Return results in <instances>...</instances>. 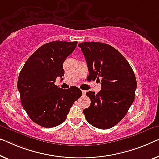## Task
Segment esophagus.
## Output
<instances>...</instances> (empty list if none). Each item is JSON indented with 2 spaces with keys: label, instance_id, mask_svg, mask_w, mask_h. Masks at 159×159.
I'll return each mask as SVG.
<instances>
[{
  "label": "esophagus",
  "instance_id": "esophagus-1",
  "mask_svg": "<svg viewBox=\"0 0 159 159\" xmlns=\"http://www.w3.org/2000/svg\"><path fill=\"white\" fill-rule=\"evenodd\" d=\"M81 92H82V94L84 95H84L86 94V91H84V90H81Z\"/></svg>",
  "mask_w": 159,
  "mask_h": 159
}]
</instances>
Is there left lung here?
<instances>
[{
	"label": "left lung",
	"instance_id": "1",
	"mask_svg": "<svg viewBox=\"0 0 159 159\" xmlns=\"http://www.w3.org/2000/svg\"><path fill=\"white\" fill-rule=\"evenodd\" d=\"M86 58L89 75L101 82L97 94L89 91L91 105L84 110L86 119L93 126L108 129L126 114L135 98L137 84L131 66L116 49L100 42L79 44Z\"/></svg>",
	"mask_w": 159,
	"mask_h": 159
}]
</instances>
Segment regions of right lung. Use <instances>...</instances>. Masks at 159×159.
Returning a JSON list of instances; mask_svg holds the SVG:
<instances>
[{
    "mask_svg": "<svg viewBox=\"0 0 159 159\" xmlns=\"http://www.w3.org/2000/svg\"><path fill=\"white\" fill-rule=\"evenodd\" d=\"M77 43L56 41L43 45L28 58L19 73L21 103L30 119L41 126L62 124L73 104L82 96L79 88L63 89L54 84L57 77L64 75L63 63Z\"/></svg>",
    "mask_w": 159,
    "mask_h": 159,
    "instance_id": "1",
    "label": "right lung"
}]
</instances>
